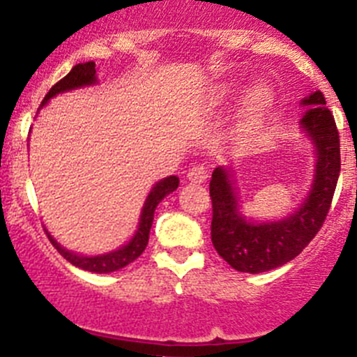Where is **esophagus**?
I'll return each mask as SVG.
<instances>
[{
  "mask_svg": "<svg viewBox=\"0 0 357 357\" xmlns=\"http://www.w3.org/2000/svg\"><path fill=\"white\" fill-rule=\"evenodd\" d=\"M186 178L192 183H204L206 179H208V169L202 167V165H194V167L188 171Z\"/></svg>",
  "mask_w": 357,
  "mask_h": 357,
  "instance_id": "obj_1",
  "label": "esophagus"
}]
</instances>
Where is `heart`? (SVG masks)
I'll use <instances>...</instances> for the list:
<instances>
[{
    "mask_svg": "<svg viewBox=\"0 0 357 357\" xmlns=\"http://www.w3.org/2000/svg\"><path fill=\"white\" fill-rule=\"evenodd\" d=\"M241 91V86L234 84V82H227L224 88L220 89L216 96L220 100H229L236 98ZM273 102H275V93H273V89L269 86L259 84L254 89H250L245 102V121L248 125H254V123L261 121L268 114L269 109L273 107Z\"/></svg>",
    "mask_w": 357,
    "mask_h": 357,
    "instance_id": "obj_1",
    "label": "heart"
}]
</instances>
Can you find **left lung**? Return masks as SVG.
Wrapping results in <instances>:
<instances>
[{
	"instance_id": "left-lung-1",
	"label": "left lung",
	"mask_w": 357,
	"mask_h": 357,
	"mask_svg": "<svg viewBox=\"0 0 357 357\" xmlns=\"http://www.w3.org/2000/svg\"><path fill=\"white\" fill-rule=\"evenodd\" d=\"M301 126L317 149L315 178L301 208L278 222L255 224L238 209L231 171L216 167L209 181L211 241L218 255L241 273H264L287 264L315 238L331 208L340 176V135L321 91L303 100Z\"/></svg>"
}]
</instances>
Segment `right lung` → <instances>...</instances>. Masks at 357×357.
<instances>
[{"mask_svg":"<svg viewBox=\"0 0 357 357\" xmlns=\"http://www.w3.org/2000/svg\"><path fill=\"white\" fill-rule=\"evenodd\" d=\"M96 82V70H95V63L88 61V63H79V65L73 66L68 73H66L65 77L61 81L56 82L49 93L45 95L43 102L40 103V109L52 98L58 93H65L70 91V89H77L82 88V86H91ZM179 185V178L176 176H169V178L162 179V181L156 183L153 186V190L149 192L148 199L144 202V208H142L141 213V222H139V229L135 232L132 239H130L128 245L121 246L119 250H114L111 254H103V255H96V257H84V255H77L72 254L68 250L63 248L47 231V238L49 241L52 243L56 250H58L59 254L70 262V264L77 266V268L84 269V271H91V273H111V271H118V269L125 268L128 266L130 262H133L137 257H141V254L144 252L146 245H148L149 239V229H151L153 224V215H155L156 206L162 202V199L165 195L172 194Z\"/></svg>","mask_w":357,"mask_h":357,"instance_id":"1","label":"right lung"}]
</instances>
